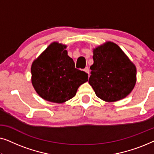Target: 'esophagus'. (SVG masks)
<instances>
[{
  "label": "esophagus",
  "instance_id": "1",
  "mask_svg": "<svg viewBox=\"0 0 154 154\" xmlns=\"http://www.w3.org/2000/svg\"><path fill=\"white\" fill-rule=\"evenodd\" d=\"M84 71H85V72L88 73V76H89V75H90V72H89V68H88V67H85V69H84Z\"/></svg>",
  "mask_w": 154,
  "mask_h": 154
}]
</instances>
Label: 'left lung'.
Returning a JSON list of instances; mask_svg holds the SVG:
<instances>
[{"mask_svg": "<svg viewBox=\"0 0 154 154\" xmlns=\"http://www.w3.org/2000/svg\"><path fill=\"white\" fill-rule=\"evenodd\" d=\"M89 83L96 95L108 102L127 97L135 85L136 66L120 47L106 42L93 50Z\"/></svg>", "mask_w": 154, "mask_h": 154, "instance_id": "1", "label": "left lung"}]
</instances>
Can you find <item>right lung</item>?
<instances>
[{
  "mask_svg": "<svg viewBox=\"0 0 154 154\" xmlns=\"http://www.w3.org/2000/svg\"><path fill=\"white\" fill-rule=\"evenodd\" d=\"M66 48V45L54 42L31 65V83L45 100L59 104L66 102L88 81V73L75 68Z\"/></svg>",
  "mask_w": 154,
  "mask_h": 154,
  "instance_id": "add662e5",
  "label": "right lung"
}]
</instances>
